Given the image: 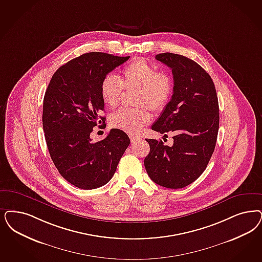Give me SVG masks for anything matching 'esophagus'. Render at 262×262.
<instances>
[{"mask_svg": "<svg viewBox=\"0 0 262 262\" xmlns=\"http://www.w3.org/2000/svg\"><path fill=\"white\" fill-rule=\"evenodd\" d=\"M129 138H130V141H132V143H135V142H136V141L139 139L138 137H136V136H129Z\"/></svg>", "mask_w": 262, "mask_h": 262, "instance_id": "esophagus-1", "label": "esophagus"}]
</instances>
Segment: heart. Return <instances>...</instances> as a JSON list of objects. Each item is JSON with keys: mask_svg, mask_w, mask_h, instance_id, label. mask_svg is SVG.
<instances>
[{"mask_svg": "<svg viewBox=\"0 0 262 262\" xmlns=\"http://www.w3.org/2000/svg\"><path fill=\"white\" fill-rule=\"evenodd\" d=\"M123 88L136 89L134 108H121L109 117L111 126L130 135H137L151 120L147 107L155 112L162 111L169 102L173 80L168 72H158L157 68L144 59L128 63L120 79L115 74H106L100 82V97L109 107H115L121 99Z\"/></svg>", "mask_w": 262, "mask_h": 262, "instance_id": "obj_1", "label": "heart"}]
</instances>
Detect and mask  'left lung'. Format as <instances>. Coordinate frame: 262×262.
<instances>
[{"label":"left lung","instance_id":"obj_1","mask_svg":"<svg viewBox=\"0 0 262 262\" xmlns=\"http://www.w3.org/2000/svg\"><path fill=\"white\" fill-rule=\"evenodd\" d=\"M156 59L172 70L170 101L152 129L173 135V144L146 139L145 158L151 180L167 189H181L196 180L214 153L219 132V102L211 76L199 63L183 55L162 53Z\"/></svg>","mask_w":262,"mask_h":262}]
</instances>
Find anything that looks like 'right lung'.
<instances>
[{
    "label": "right lung",
    "instance_id": "right-lung-1",
    "mask_svg": "<svg viewBox=\"0 0 262 262\" xmlns=\"http://www.w3.org/2000/svg\"><path fill=\"white\" fill-rule=\"evenodd\" d=\"M102 52L81 55L55 72L43 99L42 126L56 168L69 183L82 190L97 189L113 177L130 143L123 130L112 128L98 142L93 127L104 122L100 82L128 60Z\"/></svg>",
    "mask_w": 262,
    "mask_h": 262
}]
</instances>
